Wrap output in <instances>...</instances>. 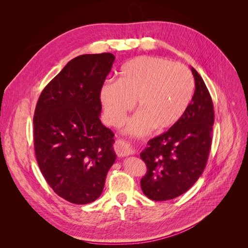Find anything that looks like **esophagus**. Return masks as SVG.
<instances>
[{"label": "esophagus", "instance_id": "obj_1", "mask_svg": "<svg viewBox=\"0 0 248 248\" xmlns=\"http://www.w3.org/2000/svg\"><path fill=\"white\" fill-rule=\"evenodd\" d=\"M115 151L119 157L129 156L134 154V150L126 141L118 140L115 144Z\"/></svg>", "mask_w": 248, "mask_h": 248}]
</instances>
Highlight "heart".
<instances>
[{"mask_svg":"<svg viewBox=\"0 0 248 248\" xmlns=\"http://www.w3.org/2000/svg\"><path fill=\"white\" fill-rule=\"evenodd\" d=\"M193 92V77L184 65L142 56L121 67L117 82L103 85L100 101L112 126L121 124L137 102L140 114L130 120L125 131L140 137L153 128L163 131L175 126L188 109Z\"/></svg>","mask_w":248,"mask_h":248,"instance_id":"b5f03b06","label":"heart"}]
</instances>
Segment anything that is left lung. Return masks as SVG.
Wrapping results in <instances>:
<instances>
[{
    "label": "left lung",
    "mask_w": 248,
    "mask_h": 248,
    "mask_svg": "<svg viewBox=\"0 0 248 248\" xmlns=\"http://www.w3.org/2000/svg\"><path fill=\"white\" fill-rule=\"evenodd\" d=\"M191 71L196 90L188 109L175 126L150 140L140 153L147 166L140 187L150 200L168 201L181 196L206 167L212 142L213 102L198 71L192 67Z\"/></svg>",
    "instance_id": "1"
}]
</instances>
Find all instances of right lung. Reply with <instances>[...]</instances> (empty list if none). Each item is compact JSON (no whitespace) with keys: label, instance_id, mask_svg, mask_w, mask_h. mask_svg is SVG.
I'll return each mask as SVG.
<instances>
[{"label":"right lung","instance_id":"right-lung-1","mask_svg":"<svg viewBox=\"0 0 248 248\" xmlns=\"http://www.w3.org/2000/svg\"><path fill=\"white\" fill-rule=\"evenodd\" d=\"M114 61L109 52L72 59L37 102V162L54 191L72 204H89L100 197L117 158L114 133L99 119L100 91Z\"/></svg>","mask_w":248,"mask_h":248}]
</instances>
